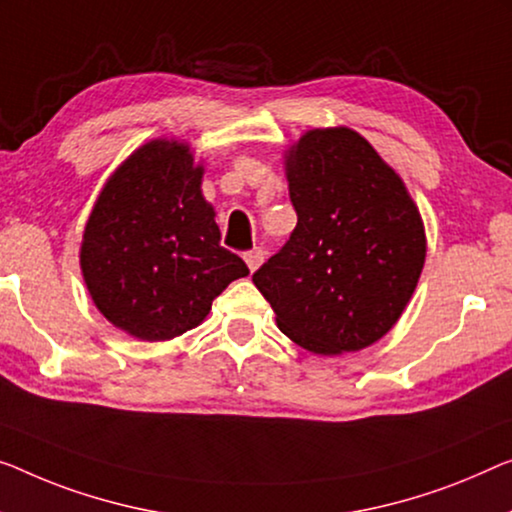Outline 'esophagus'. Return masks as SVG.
Wrapping results in <instances>:
<instances>
[{"instance_id": "obj_1", "label": "esophagus", "mask_w": 512, "mask_h": 512, "mask_svg": "<svg viewBox=\"0 0 512 512\" xmlns=\"http://www.w3.org/2000/svg\"><path fill=\"white\" fill-rule=\"evenodd\" d=\"M264 257H266V250L264 248H253V250H246V253H243V259H246V264H248V269L250 271H255L259 264L264 262Z\"/></svg>"}]
</instances>
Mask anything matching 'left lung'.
<instances>
[{"label":"left lung","instance_id":"8db88e82","mask_svg":"<svg viewBox=\"0 0 512 512\" xmlns=\"http://www.w3.org/2000/svg\"><path fill=\"white\" fill-rule=\"evenodd\" d=\"M296 223L253 273L280 331L315 354L377 342L398 322L425 262L402 179L349 128L305 133L287 160Z\"/></svg>","mask_w":512,"mask_h":512}]
</instances>
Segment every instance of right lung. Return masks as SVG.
I'll use <instances>...</instances> for the list:
<instances>
[{"instance_id":"add662e5","label":"right lung","mask_w":512,"mask_h":512,"mask_svg":"<svg viewBox=\"0 0 512 512\" xmlns=\"http://www.w3.org/2000/svg\"><path fill=\"white\" fill-rule=\"evenodd\" d=\"M202 167L186 144H144L112 174L91 211L80 264L96 308L140 340L195 329L243 259L220 246Z\"/></svg>"}]
</instances>
